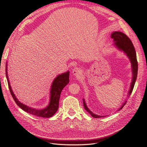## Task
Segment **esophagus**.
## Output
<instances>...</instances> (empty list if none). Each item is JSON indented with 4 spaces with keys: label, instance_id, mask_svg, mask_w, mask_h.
<instances>
[{
    "label": "esophagus",
    "instance_id": "34e87169",
    "mask_svg": "<svg viewBox=\"0 0 147 147\" xmlns=\"http://www.w3.org/2000/svg\"><path fill=\"white\" fill-rule=\"evenodd\" d=\"M72 73H73V75H74L75 76L78 77H80L81 76V74L82 73V71L78 67H76V68H74L73 69Z\"/></svg>",
    "mask_w": 147,
    "mask_h": 147
}]
</instances>
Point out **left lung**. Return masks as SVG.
Segmentation results:
<instances>
[{
	"instance_id": "1",
	"label": "left lung",
	"mask_w": 147,
	"mask_h": 147,
	"mask_svg": "<svg viewBox=\"0 0 147 147\" xmlns=\"http://www.w3.org/2000/svg\"><path fill=\"white\" fill-rule=\"evenodd\" d=\"M111 38L113 39L115 43L114 45L120 51H123L126 55L129 57L130 62L131 63V68H132V73H133V77H132V82L131 83L130 91L128 94V96H130L133 91V90L134 88V86L135 84V82L137 79V73H138V62L137 60V56H136V52L135 48L134 47V45L132 43L131 40L130 39V38L124 33L119 31H115L112 32L111 34ZM127 101L125 100L123 104L121 105V107L120 108V109L118 110L121 109L125 105V104L126 103ZM83 105L85 109L90 113L91 115L94 117V118H100L103 117L104 116H98L94 113H93L87 107V105L85 102L84 99H83Z\"/></svg>"
}]
</instances>
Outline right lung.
Returning a JSON list of instances; mask_svg holds the SVG:
<instances>
[{
    "mask_svg": "<svg viewBox=\"0 0 147 147\" xmlns=\"http://www.w3.org/2000/svg\"><path fill=\"white\" fill-rule=\"evenodd\" d=\"M6 65V76L7 79L10 92L13 99L14 100L17 105L25 112H27L30 114L38 117L49 118L53 116V115L55 114V113L57 112L59 108V102L61 92L62 90L65 87V86L69 82V71H68L66 73L58 75L53 80L51 86L50 92V102L48 106H47L45 108L42 109H36L26 106V105L21 103L17 99V98L14 94L10 84V82L9 80L8 75L7 73V63Z\"/></svg>",
    "mask_w": 147,
    "mask_h": 147,
    "instance_id": "1",
    "label": "right lung"
}]
</instances>
